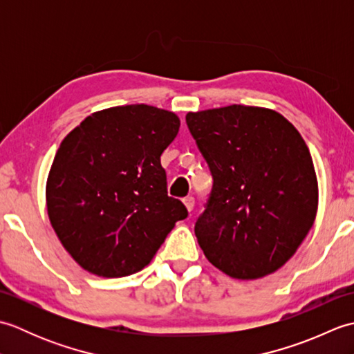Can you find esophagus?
<instances>
[{"mask_svg": "<svg viewBox=\"0 0 354 354\" xmlns=\"http://www.w3.org/2000/svg\"><path fill=\"white\" fill-rule=\"evenodd\" d=\"M184 204H185L187 209H189V212H192V209L194 208V198H193V196L184 198Z\"/></svg>", "mask_w": 354, "mask_h": 354, "instance_id": "obj_1", "label": "esophagus"}]
</instances>
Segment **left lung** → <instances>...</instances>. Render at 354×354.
<instances>
[{
    "label": "left lung",
    "mask_w": 354,
    "mask_h": 354,
    "mask_svg": "<svg viewBox=\"0 0 354 354\" xmlns=\"http://www.w3.org/2000/svg\"><path fill=\"white\" fill-rule=\"evenodd\" d=\"M185 122L213 176L194 225L205 257L240 280L275 272L317 216L309 147L292 123L266 108L231 104L189 112Z\"/></svg>",
    "instance_id": "obj_1"
}]
</instances>
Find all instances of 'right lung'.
Wrapping results in <instances>:
<instances>
[{"mask_svg": "<svg viewBox=\"0 0 354 354\" xmlns=\"http://www.w3.org/2000/svg\"><path fill=\"white\" fill-rule=\"evenodd\" d=\"M179 118L147 104L94 112L66 135L47 179V212L71 257L99 277L138 272L178 221L161 153Z\"/></svg>", "mask_w": 354, "mask_h": 354, "instance_id": "obj_1", "label": "right lung"}]
</instances>
